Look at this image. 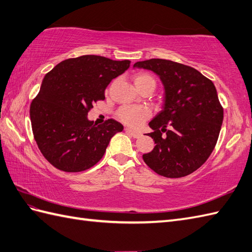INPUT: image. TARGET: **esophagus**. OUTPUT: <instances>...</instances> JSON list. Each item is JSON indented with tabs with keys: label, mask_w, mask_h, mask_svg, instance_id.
Masks as SVG:
<instances>
[{
	"label": "esophagus",
	"mask_w": 252,
	"mask_h": 252,
	"mask_svg": "<svg viewBox=\"0 0 252 252\" xmlns=\"http://www.w3.org/2000/svg\"><path fill=\"white\" fill-rule=\"evenodd\" d=\"M125 130H126V132H127V133L131 134V136H132L133 138H139V137L141 136V132H139V131H134V130L130 129V128H125Z\"/></svg>",
	"instance_id": "1"
}]
</instances>
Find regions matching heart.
I'll list each match as a JSON object with an SVG mask.
<instances>
[{
	"label": "heart",
	"mask_w": 252,
	"mask_h": 252,
	"mask_svg": "<svg viewBox=\"0 0 252 252\" xmlns=\"http://www.w3.org/2000/svg\"><path fill=\"white\" fill-rule=\"evenodd\" d=\"M133 82L139 91L147 87L152 88L153 90H155L156 88L155 77L145 71L137 72L133 77ZM116 115H118V118L122 122H124L125 124L130 125L132 127H138L149 118L150 112L149 110L144 107L123 106L118 110Z\"/></svg>",
	"instance_id": "heart-1"
}]
</instances>
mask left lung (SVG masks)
I'll return each instance as SVG.
<instances>
[{"mask_svg":"<svg viewBox=\"0 0 252 252\" xmlns=\"http://www.w3.org/2000/svg\"><path fill=\"white\" fill-rule=\"evenodd\" d=\"M133 67L157 73L165 90L162 111L150 123L154 131L147 133L155 147L143 154L144 162L170 179L191 174L211 156L221 129L216 88L197 69L173 61L151 59Z\"/></svg>","mask_w":252,"mask_h":252,"instance_id":"1","label":"left lung"}]
</instances>
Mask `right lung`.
Here are the masks:
<instances>
[{
  "instance_id": "1",
  "label": "right lung",
  "mask_w": 252,
  "mask_h": 252,
  "mask_svg": "<svg viewBox=\"0 0 252 252\" xmlns=\"http://www.w3.org/2000/svg\"><path fill=\"white\" fill-rule=\"evenodd\" d=\"M130 61L100 55L67 59L46 73L31 102L34 139L41 154L64 172H81L95 165L123 125L113 119L96 126L88 120L94 103L105 99V90L122 75Z\"/></svg>"
}]
</instances>
